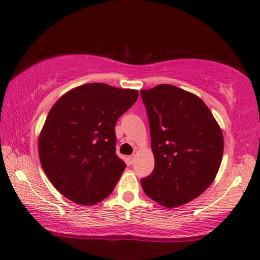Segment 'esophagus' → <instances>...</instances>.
<instances>
[{
	"label": "esophagus",
	"mask_w": 260,
	"mask_h": 260,
	"mask_svg": "<svg viewBox=\"0 0 260 260\" xmlns=\"http://www.w3.org/2000/svg\"><path fill=\"white\" fill-rule=\"evenodd\" d=\"M135 158H136V156H135V155H132V156H129V157H128V161H129V164H132V165L134 164V162H135Z\"/></svg>",
	"instance_id": "obj_1"
}]
</instances>
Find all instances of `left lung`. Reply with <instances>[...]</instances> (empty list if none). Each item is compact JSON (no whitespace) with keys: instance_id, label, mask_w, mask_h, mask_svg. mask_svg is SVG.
<instances>
[{"instance_id":"left-lung-1","label":"left lung","mask_w":260,"mask_h":260,"mask_svg":"<svg viewBox=\"0 0 260 260\" xmlns=\"http://www.w3.org/2000/svg\"><path fill=\"white\" fill-rule=\"evenodd\" d=\"M146 105L155 169L141 180L148 197L177 208L203 193L223 153L221 128L199 96L172 85L141 90Z\"/></svg>"}]
</instances>
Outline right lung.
I'll return each mask as SVG.
<instances>
[{
    "label": "right lung",
    "mask_w": 260,
    "mask_h": 260,
    "mask_svg": "<svg viewBox=\"0 0 260 260\" xmlns=\"http://www.w3.org/2000/svg\"><path fill=\"white\" fill-rule=\"evenodd\" d=\"M138 96V90L94 82L52 105L39 136V157L61 195L94 205L112 192L126 167L116 155L114 126Z\"/></svg>",
    "instance_id": "1"
}]
</instances>
